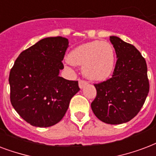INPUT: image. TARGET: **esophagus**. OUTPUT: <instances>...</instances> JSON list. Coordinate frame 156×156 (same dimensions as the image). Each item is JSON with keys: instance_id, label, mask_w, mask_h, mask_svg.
Returning a JSON list of instances; mask_svg holds the SVG:
<instances>
[{"instance_id": "esophagus-1", "label": "esophagus", "mask_w": 156, "mask_h": 156, "mask_svg": "<svg viewBox=\"0 0 156 156\" xmlns=\"http://www.w3.org/2000/svg\"><path fill=\"white\" fill-rule=\"evenodd\" d=\"M87 84V82H86V81L84 80H79V82H78V85H79V87H80L81 89L83 88L84 87L86 86Z\"/></svg>"}]
</instances>
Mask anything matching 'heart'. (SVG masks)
I'll return each mask as SVG.
<instances>
[{
  "label": "heart",
  "instance_id": "heart-1",
  "mask_svg": "<svg viewBox=\"0 0 156 156\" xmlns=\"http://www.w3.org/2000/svg\"><path fill=\"white\" fill-rule=\"evenodd\" d=\"M68 61L83 66V73L92 81H105L115 69V53L110 42L92 41L83 43L70 52Z\"/></svg>",
  "mask_w": 156,
  "mask_h": 156
}]
</instances>
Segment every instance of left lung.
Listing matches in <instances>:
<instances>
[{
	"instance_id": "1",
	"label": "left lung",
	"mask_w": 156,
	"mask_h": 156,
	"mask_svg": "<svg viewBox=\"0 0 156 156\" xmlns=\"http://www.w3.org/2000/svg\"><path fill=\"white\" fill-rule=\"evenodd\" d=\"M117 61L112 78L98 84L91 102L94 115L109 124L127 123L143 106L149 92L146 60L136 47L119 37L110 36Z\"/></svg>"
}]
</instances>
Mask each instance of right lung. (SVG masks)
<instances>
[{"mask_svg": "<svg viewBox=\"0 0 156 156\" xmlns=\"http://www.w3.org/2000/svg\"><path fill=\"white\" fill-rule=\"evenodd\" d=\"M68 47L65 37L41 39L21 52L10 70V102L31 125L46 128L59 123L80 90L78 81L59 76Z\"/></svg>", "mask_w": 156, "mask_h": 156, "instance_id": "1", "label": "right lung"}]
</instances>
